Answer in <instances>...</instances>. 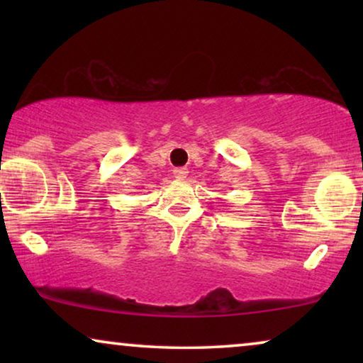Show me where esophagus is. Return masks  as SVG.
I'll list each match as a JSON object with an SVG mask.
<instances>
[{
    "label": "esophagus",
    "instance_id": "obj_1",
    "mask_svg": "<svg viewBox=\"0 0 363 363\" xmlns=\"http://www.w3.org/2000/svg\"><path fill=\"white\" fill-rule=\"evenodd\" d=\"M186 175H188V170H186V168H183V167L175 168V170H173V177H175L177 180H185Z\"/></svg>",
    "mask_w": 363,
    "mask_h": 363
}]
</instances>
